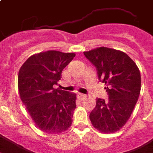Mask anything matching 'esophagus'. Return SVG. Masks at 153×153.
I'll use <instances>...</instances> for the list:
<instances>
[{"mask_svg":"<svg viewBox=\"0 0 153 153\" xmlns=\"http://www.w3.org/2000/svg\"><path fill=\"white\" fill-rule=\"evenodd\" d=\"M87 96L85 94H82V93H79L78 95V99H79V100H85V99H86Z\"/></svg>","mask_w":153,"mask_h":153,"instance_id":"obj_1","label":"esophagus"}]
</instances>
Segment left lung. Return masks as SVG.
I'll return each mask as SVG.
<instances>
[{
    "label": "left lung",
    "instance_id": "8db88e82",
    "mask_svg": "<svg viewBox=\"0 0 153 153\" xmlns=\"http://www.w3.org/2000/svg\"><path fill=\"white\" fill-rule=\"evenodd\" d=\"M96 68L99 79L105 83L108 100L96 99L89 114L95 128L102 133H114L130 118L141 90V74L134 61L125 53L101 47L84 52Z\"/></svg>",
    "mask_w": 153,
    "mask_h": 153
}]
</instances>
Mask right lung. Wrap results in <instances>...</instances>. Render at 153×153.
Listing matches in <instances>:
<instances>
[{
    "instance_id": "right-lung-1",
    "label": "right lung",
    "mask_w": 153,
    "mask_h": 153,
    "mask_svg": "<svg viewBox=\"0 0 153 153\" xmlns=\"http://www.w3.org/2000/svg\"><path fill=\"white\" fill-rule=\"evenodd\" d=\"M74 53L48 51L32 55L19 71L18 88L23 104L36 125L48 134H59L71 125L76 94L54 88Z\"/></svg>"
}]
</instances>
